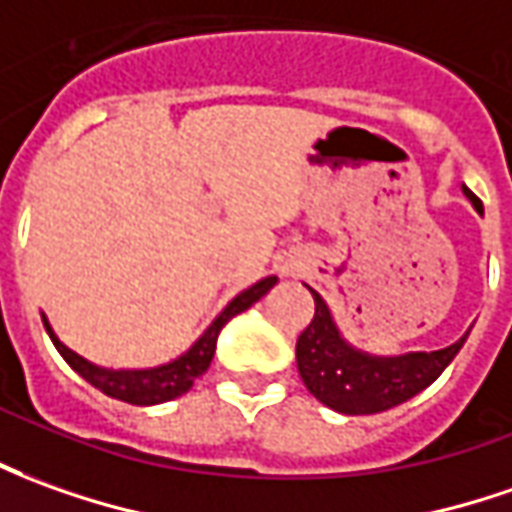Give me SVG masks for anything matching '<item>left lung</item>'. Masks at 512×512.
Returning <instances> with one entry per match:
<instances>
[{
	"label": "left lung",
	"instance_id": "8db88e82",
	"mask_svg": "<svg viewBox=\"0 0 512 512\" xmlns=\"http://www.w3.org/2000/svg\"><path fill=\"white\" fill-rule=\"evenodd\" d=\"M463 195L482 214L479 197L465 183ZM309 292L315 298V317L295 345L298 373L306 390L320 404L343 415H373L418 396L449 368V362L457 357V351L471 334L468 329L457 343L438 351H410L396 357L370 354L345 340V334L331 315L329 303L312 287Z\"/></svg>",
	"mask_w": 512,
	"mask_h": 512
}]
</instances>
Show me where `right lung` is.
Returning a JSON list of instances; mask_svg holds the SVG:
<instances>
[{"label":"right lung","instance_id":"1","mask_svg":"<svg viewBox=\"0 0 512 512\" xmlns=\"http://www.w3.org/2000/svg\"><path fill=\"white\" fill-rule=\"evenodd\" d=\"M276 284V276H267L262 278V281H256L248 290L239 292L234 301H228V306L222 309L220 315L211 320L209 329L203 331L195 343L183 351L181 357L161 362V365H155V368H105V365H97V362H91V359L80 357V354L72 351L69 345H63L61 337L55 334V329H52V323H49V317L44 315V312H41V320H44V329H47L52 345L58 348V354H61V357L69 362V368H72L74 373H80L88 384H94V387L102 390L105 396L119 398V401L139 404V407H153V404H164V401H172V398L189 393V387L195 384L197 376H203V373L209 370L222 326H225L231 317L239 315V312L250 309L262 295H267V292L273 290Z\"/></svg>","mask_w":512,"mask_h":512}]
</instances>
